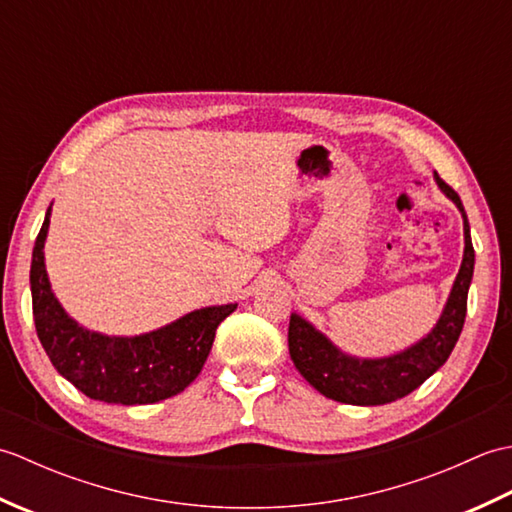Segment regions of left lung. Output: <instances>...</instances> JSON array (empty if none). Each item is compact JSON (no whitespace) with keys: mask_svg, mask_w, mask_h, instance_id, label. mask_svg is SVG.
Returning <instances> with one entry per match:
<instances>
[{"mask_svg":"<svg viewBox=\"0 0 512 512\" xmlns=\"http://www.w3.org/2000/svg\"><path fill=\"white\" fill-rule=\"evenodd\" d=\"M436 182L440 191L458 206L464 220V255L460 273L453 281L451 295L447 299L438 323L420 341L383 358H358L339 350L328 336L319 332L310 321L290 314L288 350L299 374L321 391L325 398H332L345 405H387L418 389L424 380L433 376L447 363L455 343L460 339L466 319V297L473 279L475 250L471 242V226L460 195L455 193L438 173Z\"/></svg>","mask_w":512,"mask_h":512,"instance_id":"left-lung-1","label":"left lung"}]
</instances>
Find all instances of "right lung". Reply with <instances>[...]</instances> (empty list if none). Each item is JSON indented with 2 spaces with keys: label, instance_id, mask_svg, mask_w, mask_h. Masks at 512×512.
Segmentation results:
<instances>
[{
  "label": "right lung",
  "instance_id": "obj_1",
  "mask_svg": "<svg viewBox=\"0 0 512 512\" xmlns=\"http://www.w3.org/2000/svg\"><path fill=\"white\" fill-rule=\"evenodd\" d=\"M46 220L32 248L30 292L37 336L54 369L92 400L151 405L187 389L206 363L215 330L237 303L193 310L154 332L110 336L83 328L54 297L46 273Z\"/></svg>",
  "mask_w": 512,
  "mask_h": 512
}]
</instances>
